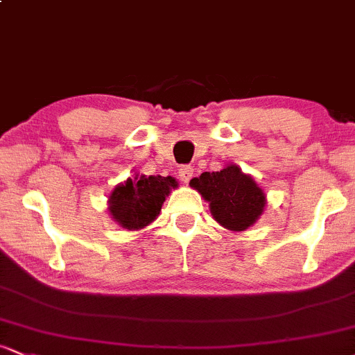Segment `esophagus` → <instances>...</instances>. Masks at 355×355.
I'll return each instance as SVG.
<instances>
[{
  "mask_svg": "<svg viewBox=\"0 0 355 355\" xmlns=\"http://www.w3.org/2000/svg\"><path fill=\"white\" fill-rule=\"evenodd\" d=\"M178 177L183 183H189V180L193 177V168L190 165H183L178 168Z\"/></svg>",
  "mask_w": 355,
  "mask_h": 355,
  "instance_id": "34e87169",
  "label": "esophagus"
}]
</instances>
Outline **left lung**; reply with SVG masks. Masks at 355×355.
Here are the masks:
<instances>
[{
  "instance_id": "obj_1",
  "label": "left lung",
  "mask_w": 355,
  "mask_h": 355,
  "mask_svg": "<svg viewBox=\"0 0 355 355\" xmlns=\"http://www.w3.org/2000/svg\"><path fill=\"white\" fill-rule=\"evenodd\" d=\"M190 187L209 202L211 218L227 230H247L266 209L267 195L252 175L243 173L235 164L223 166L220 172H203L191 178Z\"/></svg>"
}]
</instances>
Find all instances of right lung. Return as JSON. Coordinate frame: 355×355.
Here are the masks:
<instances>
[{
	"mask_svg": "<svg viewBox=\"0 0 355 355\" xmlns=\"http://www.w3.org/2000/svg\"><path fill=\"white\" fill-rule=\"evenodd\" d=\"M178 187L173 177L140 175L118 183L108 195V211L121 229L141 230L160 215L165 198Z\"/></svg>",
	"mask_w": 355,
	"mask_h": 355,
	"instance_id": "1",
	"label": "right lung"
}]
</instances>
